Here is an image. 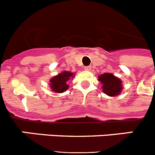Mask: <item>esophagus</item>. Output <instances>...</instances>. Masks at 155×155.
Instances as JSON below:
<instances>
[{
    "instance_id": "34e87169",
    "label": "esophagus",
    "mask_w": 155,
    "mask_h": 155,
    "mask_svg": "<svg viewBox=\"0 0 155 155\" xmlns=\"http://www.w3.org/2000/svg\"><path fill=\"white\" fill-rule=\"evenodd\" d=\"M84 70H85V71H91V67H90V66H87V67L84 68Z\"/></svg>"
}]
</instances>
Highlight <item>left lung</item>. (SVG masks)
Here are the masks:
<instances>
[{"instance_id":"8db88e82","label":"left lung","mask_w":155,"mask_h":155,"mask_svg":"<svg viewBox=\"0 0 155 155\" xmlns=\"http://www.w3.org/2000/svg\"><path fill=\"white\" fill-rule=\"evenodd\" d=\"M98 81L103 84V92L109 96L114 97L118 95L123 89L121 80L112 74L106 73L101 74L98 77Z\"/></svg>"}]
</instances>
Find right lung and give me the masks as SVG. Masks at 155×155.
Here are the masks:
<instances>
[{"label":"right lung","mask_w":155,"mask_h":155,"mask_svg":"<svg viewBox=\"0 0 155 155\" xmlns=\"http://www.w3.org/2000/svg\"><path fill=\"white\" fill-rule=\"evenodd\" d=\"M73 77V74L68 71H64L61 74L55 76L50 80V86L53 91L57 93H61L68 90V84L67 82Z\"/></svg>","instance_id":"obj_1"}]
</instances>
